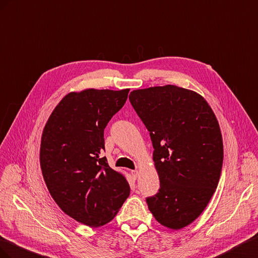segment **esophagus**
<instances>
[{
  "instance_id": "34e87169",
  "label": "esophagus",
  "mask_w": 258,
  "mask_h": 258,
  "mask_svg": "<svg viewBox=\"0 0 258 258\" xmlns=\"http://www.w3.org/2000/svg\"><path fill=\"white\" fill-rule=\"evenodd\" d=\"M131 174H132V177H133L134 179H137V177H138V171L137 170L132 171Z\"/></svg>"
}]
</instances>
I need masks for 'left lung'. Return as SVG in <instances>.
I'll return each mask as SVG.
<instances>
[{
    "instance_id": "obj_1",
    "label": "left lung",
    "mask_w": 258,
    "mask_h": 258,
    "mask_svg": "<svg viewBox=\"0 0 258 258\" xmlns=\"http://www.w3.org/2000/svg\"><path fill=\"white\" fill-rule=\"evenodd\" d=\"M130 101L149 131L160 189L146 202L171 229L191 224L217 188L224 147L216 116L202 96L175 85L131 92Z\"/></svg>"
}]
</instances>
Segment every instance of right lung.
Segmentation results:
<instances>
[{"label": "right lung", "mask_w": 258, "mask_h": 258, "mask_svg": "<svg viewBox=\"0 0 258 258\" xmlns=\"http://www.w3.org/2000/svg\"><path fill=\"white\" fill-rule=\"evenodd\" d=\"M130 90H86L64 96L44 127L40 163L50 196L66 214L90 227L106 225L130 196L124 176L101 158L104 131Z\"/></svg>", "instance_id": "obj_1"}]
</instances>
